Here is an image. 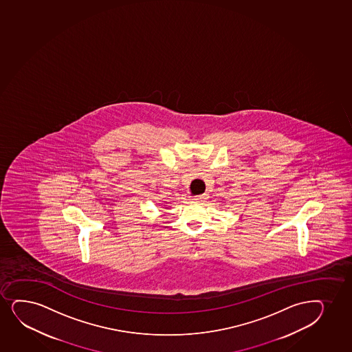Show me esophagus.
<instances>
[{
    "mask_svg": "<svg viewBox=\"0 0 352 352\" xmlns=\"http://www.w3.org/2000/svg\"><path fill=\"white\" fill-rule=\"evenodd\" d=\"M203 199H206V196H204V195H202V196H196V197H192V201H194V202H201Z\"/></svg>",
    "mask_w": 352,
    "mask_h": 352,
    "instance_id": "esophagus-1",
    "label": "esophagus"
}]
</instances>
